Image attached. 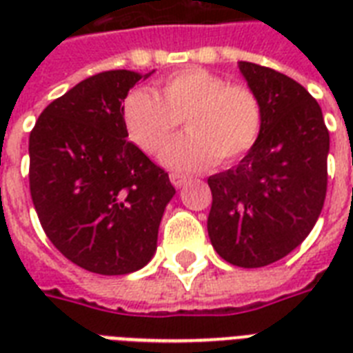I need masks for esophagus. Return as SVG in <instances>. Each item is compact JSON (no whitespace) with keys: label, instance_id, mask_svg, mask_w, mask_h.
<instances>
[{"label":"esophagus","instance_id":"1","mask_svg":"<svg viewBox=\"0 0 353 353\" xmlns=\"http://www.w3.org/2000/svg\"><path fill=\"white\" fill-rule=\"evenodd\" d=\"M170 181L172 185L176 188L185 187V183H187V176H183V174H176V172H172L170 174Z\"/></svg>","mask_w":353,"mask_h":353}]
</instances>
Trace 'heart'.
Returning a JSON list of instances; mask_svg holds the SVG:
<instances>
[{
    "mask_svg": "<svg viewBox=\"0 0 353 353\" xmlns=\"http://www.w3.org/2000/svg\"><path fill=\"white\" fill-rule=\"evenodd\" d=\"M181 121L188 133L165 150L163 163L176 170L198 172L216 159L231 165L254 146L262 130V106L251 88L229 84L205 68L166 77L157 93L137 88L122 102L128 139L144 154H159Z\"/></svg>",
    "mask_w": 353,
    "mask_h": 353,
    "instance_id": "1",
    "label": "heart"
}]
</instances>
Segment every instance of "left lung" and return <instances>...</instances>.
Returning <instances> with one entry per match:
<instances>
[{
    "label": "left lung",
    "instance_id": "1",
    "mask_svg": "<svg viewBox=\"0 0 353 353\" xmlns=\"http://www.w3.org/2000/svg\"><path fill=\"white\" fill-rule=\"evenodd\" d=\"M262 106V130L236 166L209 177L207 231L216 252L238 268H263L304 241L323 210L330 133L323 112L290 77L238 62Z\"/></svg>",
    "mask_w": 353,
    "mask_h": 353
}]
</instances>
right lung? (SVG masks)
<instances>
[{
  "mask_svg": "<svg viewBox=\"0 0 353 353\" xmlns=\"http://www.w3.org/2000/svg\"><path fill=\"white\" fill-rule=\"evenodd\" d=\"M152 73L93 74L52 101L30 132L36 214L52 245L91 273L144 268L176 194L168 174L126 141L122 124L128 91Z\"/></svg>",
  "mask_w": 353,
  "mask_h": 353,
  "instance_id": "right-lung-1",
  "label": "right lung"
}]
</instances>
